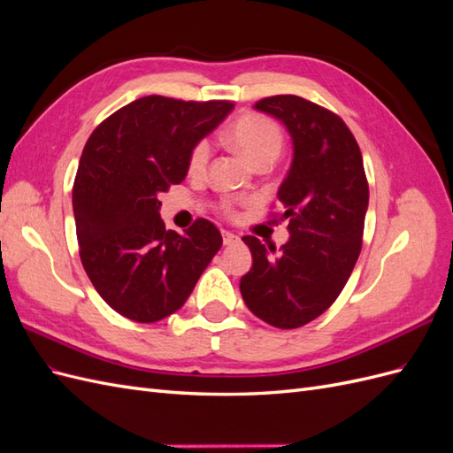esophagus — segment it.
Segmentation results:
<instances>
[{"instance_id": "34e87169", "label": "esophagus", "mask_w": 453, "mask_h": 453, "mask_svg": "<svg viewBox=\"0 0 453 453\" xmlns=\"http://www.w3.org/2000/svg\"><path fill=\"white\" fill-rule=\"evenodd\" d=\"M223 242L225 245H236L240 242V236H236L234 232H223Z\"/></svg>"}]
</instances>
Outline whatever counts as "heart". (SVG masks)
Returning <instances> with one entry per match:
<instances>
[{
  "instance_id": "b5f03b06",
  "label": "heart",
  "mask_w": 453,
  "mask_h": 453,
  "mask_svg": "<svg viewBox=\"0 0 453 453\" xmlns=\"http://www.w3.org/2000/svg\"><path fill=\"white\" fill-rule=\"evenodd\" d=\"M226 140L253 166L272 164L280 157L283 147L281 128L272 119L258 113L240 115L228 128ZM210 157V142L200 140L188 155V172L195 175L203 173L205 168H208Z\"/></svg>"
}]
</instances>
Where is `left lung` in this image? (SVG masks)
I'll use <instances>...</instances> for the list:
<instances>
[{"instance_id":"1","label":"left lung","mask_w":453,"mask_h":453,"mask_svg":"<svg viewBox=\"0 0 453 453\" xmlns=\"http://www.w3.org/2000/svg\"><path fill=\"white\" fill-rule=\"evenodd\" d=\"M278 119L293 142V162L278 198L289 240L276 257L243 236L253 266L240 280L243 303L278 328L303 326L331 306L357 263L368 210L361 149L346 122L300 96L281 94L253 105Z\"/></svg>"}]
</instances>
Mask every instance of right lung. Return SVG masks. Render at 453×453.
I'll return each instance as SVG.
<instances>
[{"mask_svg":"<svg viewBox=\"0 0 453 453\" xmlns=\"http://www.w3.org/2000/svg\"><path fill=\"white\" fill-rule=\"evenodd\" d=\"M230 102L145 96L92 132L73 183L81 263L94 289L125 318L155 323L180 310L223 238L205 219L177 234L158 195L180 185L193 147L221 125Z\"/></svg>","mask_w":453,"mask_h":453,"instance_id":"add662e5","label":"right lung"}]
</instances>
